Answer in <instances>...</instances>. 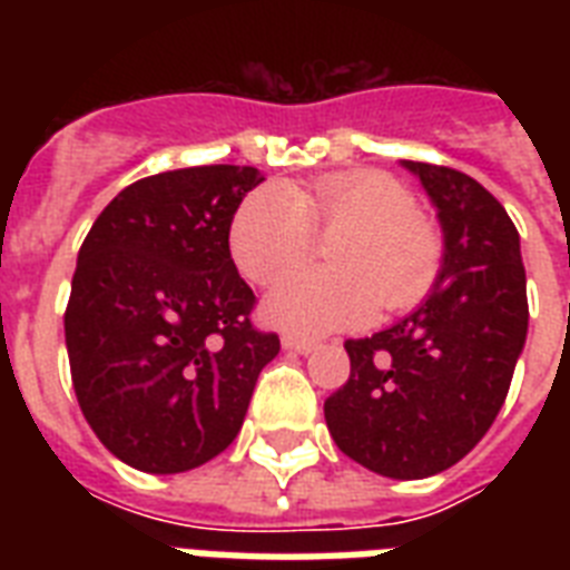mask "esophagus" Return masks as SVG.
Returning a JSON list of instances; mask_svg holds the SVG:
<instances>
[{"label":"esophagus","mask_w":570,"mask_h":570,"mask_svg":"<svg viewBox=\"0 0 570 570\" xmlns=\"http://www.w3.org/2000/svg\"><path fill=\"white\" fill-rule=\"evenodd\" d=\"M284 348H289V352H298V355H311L313 348H316V340L311 337H298V334H284Z\"/></svg>","instance_id":"34e87169"}]
</instances>
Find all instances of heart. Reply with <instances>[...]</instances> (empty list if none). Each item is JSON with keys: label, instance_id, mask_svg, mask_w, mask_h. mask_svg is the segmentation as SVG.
<instances>
[{"label": "heart", "instance_id": "1", "mask_svg": "<svg viewBox=\"0 0 570 570\" xmlns=\"http://www.w3.org/2000/svg\"><path fill=\"white\" fill-rule=\"evenodd\" d=\"M322 235L331 273L286 277L266 316L298 334L357 328L384 311H411L432 293L443 236L420 215L405 183L384 171H337L293 191L266 183L245 195L230 222V254L254 284H275L301 265Z\"/></svg>", "mask_w": 570, "mask_h": 570}]
</instances>
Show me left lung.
<instances>
[{
	"instance_id": "left-lung-1",
	"label": "left lung",
	"mask_w": 570,
	"mask_h": 570,
	"mask_svg": "<svg viewBox=\"0 0 570 570\" xmlns=\"http://www.w3.org/2000/svg\"><path fill=\"white\" fill-rule=\"evenodd\" d=\"M443 224V268L429 302L373 337L346 340L352 373L325 399L331 438L390 479L452 468L491 429L527 340V272L503 204L473 177L405 163Z\"/></svg>"
}]
</instances>
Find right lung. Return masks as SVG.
Here are the masks:
<instances>
[{
	"mask_svg": "<svg viewBox=\"0 0 570 570\" xmlns=\"http://www.w3.org/2000/svg\"><path fill=\"white\" fill-rule=\"evenodd\" d=\"M266 180L250 165H195L132 183L85 236L65 340L85 420L145 473H183L239 434L259 370L281 352L250 322L230 222Z\"/></svg>",
	"mask_w": 570,
	"mask_h": 570,
	"instance_id": "add662e5",
	"label": "right lung"
}]
</instances>
